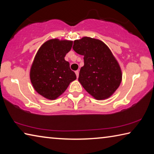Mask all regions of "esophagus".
<instances>
[{"label":"esophagus","instance_id":"obj_1","mask_svg":"<svg viewBox=\"0 0 154 154\" xmlns=\"http://www.w3.org/2000/svg\"><path fill=\"white\" fill-rule=\"evenodd\" d=\"M75 74H76V75H77V78L79 77V71H75Z\"/></svg>","mask_w":154,"mask_h":154}]
</instances>
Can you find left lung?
Wrapping results in <instances>:
<instances>
[{
	"label": "left lung",
	"mask_w": 154,
	"mask_h": 154,
	"mask_svg": "<svg viewBox=\"0 0 154 154\" xmlns=\"http://www.w3.org/2000/svg\"><path fill=\"white\" fill-rule=\"evenodd\" d=\"M72 49L84 56L78 79L83 88L96 100L110 97L122 79L121 68L110 49L102 41L87 36L74 41Z\"/></svg>",
	"instance_id": "8db88e82"
}]
</instances>
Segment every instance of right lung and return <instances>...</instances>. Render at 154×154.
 Wrapping results in <instances>:
<instances>
[{
    "label": "right lung",
    "mask_w": 154,
    "mask_h": 154,
    "mask_svg": "<svg viewBox=\"0 0 154 154\" xmlns=\"http://www.w3.org/2000/svg\"><path fill=\"white\" fill-rule=\"evenodd\" d=\"M72 41L48 40L36 53L30 71V78L36 92L49 100H55L64 92L76 75L64 60L71 49Z\"/></svg>",
    "instance_id": "1"
}]
</instances>
